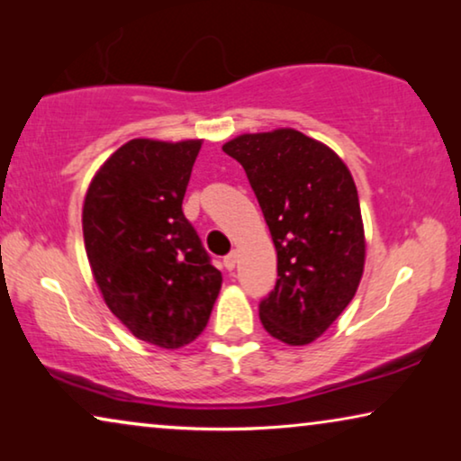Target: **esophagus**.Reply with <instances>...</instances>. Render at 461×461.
I'll list each match as a JSON object with an SVG mask.
<instances>
[{
  "label": "esophagus",
  "instance_id": "34e87169",
  "mask_svg": "<svg viewBox=\"0 0 461 461\" xmlns=\"http://www.w3.org/2000/svg\"><path fill=\"white\" fill-rule=\"evenodd\" d=\"M237 258H239L237 251H230V254L224 258V268H226V270H235V267H237Z\"/></svg>",
  "mask_w": 461,
  "mask_h": 461
}]
</instances>
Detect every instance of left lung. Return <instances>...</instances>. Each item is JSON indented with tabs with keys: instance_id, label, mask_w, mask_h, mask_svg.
I'll use <instances>...</instances> for the list:
<instances>
[{
	"instance_id": "obj_1",
	"label": "left lung",
	"mask_w": 461,
	"mask_h": 461,
	"mask_svg": "<svg viewBox=\"0 0 461 461\" xmlns=\"http://www.w3.org/2000/svg\"><path fill=\"white\" fill-rule=\"evenodd\" d=\"M241 163L276 249V285L260 304L270 336L306 346L355 298L365 229L350 169L294 128L241 134L222 147Z\"/></svg>"
}]
</instances>
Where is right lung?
<instances>
[{
	"label": "right lung",
	"mask_w": 461,
	"mask_h": 461,
	"mask_svg": "<svg viewBox=\"0 0 461 461\" xmlns=\"http://www.w3.org/2000/svg\"><path fill=\"white\" fill-rule=\"evenodd\" d=\"M203 140L134 138L87 186L86 254L109 311L142 342L176 350L210 321L222 275L182 213Z\"/></svg>",
	"instance_id": "right-lung-1"
}]
</instances>
